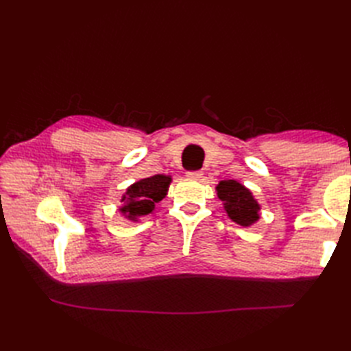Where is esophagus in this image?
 Here are the masks:
<instances>
[{"label":"esophagus","instance_id":"34e87169","mask_svg":"<svg viewBox=\"0 0 351 351\" xmlns=\"http://www.w3.org/2000/svg\"><path fill=\"white\" fill-rule=\"evenodd\" d=\"M202 171H187L186 173V177L189 178V180H200L202 178Z\"/></svg>","mask_w":351,"mask_h":351}]
</instances>
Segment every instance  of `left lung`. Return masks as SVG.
<instances>
[{"label": "left lung", "instance_id": "1", "mask_svg": "<svg viewBox=\"0 0 351 351\" xmlns=\"http://www.w3.org/2000/svg\"><path fill=\"white\" fill-rule=\"evenodd\" d=\"M217 195L230 219L241 227H250L259 219L261 206L249 189L236 180H222L217 186Z\"/></svg>", "mask_w": 351, "mask_h": 351}]
</instances>
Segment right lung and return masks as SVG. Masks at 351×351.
<instances>
[{
  "instance_id": "right-lung-1",
  "label": "right lung",
  "mask_w": 351,
  "mask_h": 351,
  "mask_svg": "<svg viewBox=\"0 0 351 351\" xmlns=\"http://www.w3.org/2000/svg\"><path fill=\"white\" fill-rule=\"evenodd\" d=\"M171 177L156 174L142 178L125 190L121 197V214L130 221H137L141 217L152 214L155 204L161 202L168 192Z\"/></svg>"
}]
</instances>
